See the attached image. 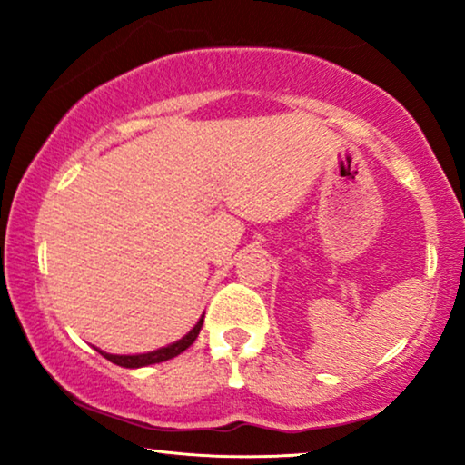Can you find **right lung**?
I'll return each instance as SVG.
<instances>
[{
  "label": "right lung",
  "instance_id": "add662e5",
  "mask_svg": "<svg viewBox=\"0 0 465 465\" xmlns=\"http://www.w3.org/2000/svg\"><path fill=\"white\" fill-rule=\"evenodd\" d=\"M203 317L201 320L194 323V328L190 330L188 334H183L180 341L171 342V345L167 347H161V349H154V351H148V353H135V355H116V353H107V351H101V349H97V351L104 355L105 360H110L112 364L116 366H123V368H142V366H150V364H161V361H167L171 358H175V355H180L186 351V349L193 345V342L196 341V336H199L201 328H203Z\"/></svg>",
  "mask_w": 465,
  "mask_h": 465
}]
</instances>
